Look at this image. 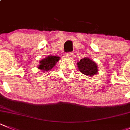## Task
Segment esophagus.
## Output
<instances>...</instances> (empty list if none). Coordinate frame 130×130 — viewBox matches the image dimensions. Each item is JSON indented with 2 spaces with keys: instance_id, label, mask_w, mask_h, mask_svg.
<instances>
[{
  "instance_id": "esophagus-1",
  "label": "esophagus",
  "mask_w": 130,
  "mask_h": 130,
  "mask_svg": "<svg viewBox=\"0 0 130 130\" xmlns=\"http://www.w3.org/2000/svg\"><path fill=\"white\" fill-rule=\"evenodd\" d=\"M65 57H66L67 58H71L72 57V52H67V53H66V54H65Z\"/></svg>"
}]
</instances>
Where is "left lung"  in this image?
<instances>
[{
	"label": "left lung",
	"instance_id": "left-lung-1",
	"mask_svg": "<svg viewBox=\"0 0 130 130\" xmlns=\"http://www.w3.org/2000/svg\"><path fill=\"white\" fill-rule=\"evenodd\" d=\"M79 71L85 75L93 76V75L97 74L98 68L95 63L88 58L82 59L77 63Z\"/></svg>",
	"mask_w": 130,
	"mask_h": 130
}]
</instances>
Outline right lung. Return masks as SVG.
I'll return each mask as SVG.
<instances>
[{"label":"right lung","mask_w":130,"mask_h":130,"mask_svg":"<svg viewBox=\"0 0 130 130\" xmlns=\"http://www.w3.org/2000/svg\"><path fill=\"white\" fill-rule=\"evenodd\" d=\"M59 58L58 56H48V57L43 59L40 61V65L39 66V69L43 71H48L52 68L54 67L57 61H58Z\"/></svg>","instance_id":"obj_1"}]
</instances>
